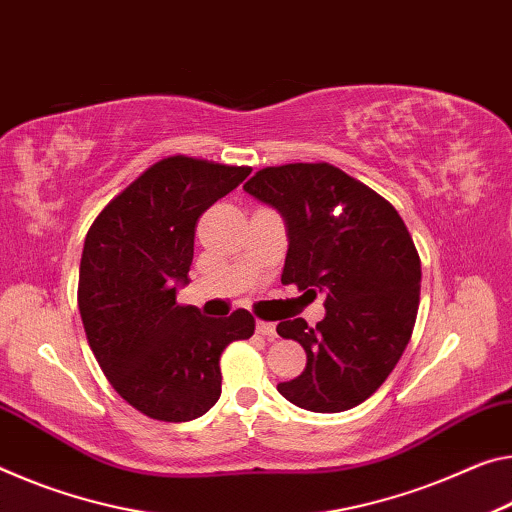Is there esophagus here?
<instances>
[{"mask_svg":"<svg viewBox=\"0 0 512 512\" xmlns=\"http://www.w3.org/2000/svg\"><path fill=\"white\" fill-rule=\"evenodd\" d=\"M257 335H262L269 339V342H273L275 337H278V332H275V323H269V321H257Z\"/></svg>","mask_w":512,"mask_h":512,"instance_id":"obj_1","label":"esophagus"}]
</instances>
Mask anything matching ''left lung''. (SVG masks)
<instances>
[{
  "mask_svg": "<svg viewBox=\"0 0 512 512\" xmlns=\"http://www.w3.org/2000/svg\"><path fill=\"white\" fill-rule=\"evenodd\" d=\"M243 191L285 218L282 285L326 296V316L278 323L307 353L305 371L278 385L298 408L344 412L385 383L415 328L421 262L389 202L330 164L257 170Z\"/></svg>",
  "mask_w": 512,
  "mask_h": 512,
  "instance_id": "obj_1",
  "label": "left lung"
}]
</instances>
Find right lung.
Returning <instances> with one entry per match:
<instances>
[{"label":"right lung","mask_w":512,"mask_h":512,"mask_svg":"<svg viewBox=\"0 0 512 512\" xmlns=\"http://www.w3.org/2000/svg\"><path fill=\"white\" fill-rule=\"evenodd\" d=\"M250 175L248 166L166 157L120 191L86 234L77 303L91 351L111 387L159 421L202 417L221 396V353L255 319L177 305L189 282L198 218Z\"/></svg>","instance_id":"add662e5"}]
</instances>
